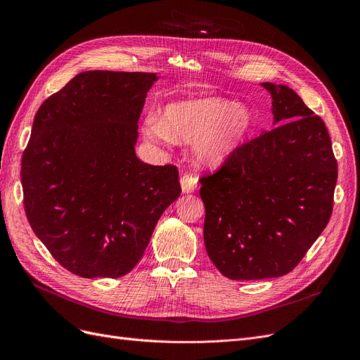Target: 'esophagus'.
Wrapping results in <instances>:
<instances>
[{"mask_svg":"<svg viewBox=\"0 0 360 360\" xmlns=\"http://www.w3.org/2000/svg\"><path fill=\"white\" fill-rule=\"evenodd\" d=\"M197 186V176L194 175H182L181 176V188H182V193L188 194V193H193Z\"/></svg>","mask_w":360,"mask_h":360,"instance_id":"obj_1","label":"esophagus"}]
</instances>
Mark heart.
I'll use <instances>...</instances> for the list:
<instances>
[{
  "label": "heart",
  "mask_w": 360,
  "mask_h": 360,
  "mask_svg": "<svg viewBox=\"0 0 360 360\" xmlns=\"http://www.w3.org/2000/svg\"><path fill=\"white\" fill-rule=\"evenodd\" d=\"M252 124L251 110L221 98H202L170 103L162 118L147 120L143 134L151 141L194 144L197 163L219 165L238 148Z\"/></svg>",
  "instance_id": "1"
}]
</instances>
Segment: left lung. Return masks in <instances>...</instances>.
I'll return each instance as SVG.
<instances>
[{"label":"left lung","mask_w":360,"mask_h":360,"mask_svg":"<svg viewBox=\"0 0 360 360\" xmlns=\"http://www.w3.org/2000/svg\"><path fill=\"white\" fill-rule=\"evenodd\" d=\"M261 86L277 127L200 179L205 250L232 280L290 273L333 213L337 160L324 121L290 87Z\"/></svg>","instance_id":"1"}]
</instances>
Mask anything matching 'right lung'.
<instances>
[{"label": "right lung", "instance_id": "obj_1", "mask_svg": "<svg viewBox=\"0 0 360 360\" xmlns=\"http://www.w3.org/2000/svg\"><path fill=\"white\" fill-rule=\"evenodd\" d=\"M156 72L84 71L37 109L22 158L25 212L64 269L125 276L181 194L178 169L136 156L139 118Z\"/></svg>", "mask_w": 360, "mask_h": 360}]
</instances>
